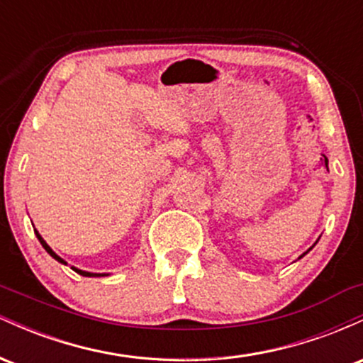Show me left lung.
<instances>
[{
    "mask_svg": "<svg viewBox=\"0 0 363 363\" xmlns=\"http://www.w3.org/2000/svg\"><path fill=\"white\" fill-rule=\"evenodd\" d=\"M312 247H314V245H312ZM312 247H311V249H312ZM311 249H309V251H311ZM309 251H307V252H309ZM307 252H303V254H302V256H301V257H303V256H306V254H307ZM301 257H298V259H301Z\"/></svg>",
    "mask_w": 363,
    "mask_h": 363,
    "instance_id": "obj_1",
    "label": "left lung"
}]
</instances>
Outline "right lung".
<instances>
[{
	"label": "right lung",
	"mask_w": 363,
	"mask_h": 363,
	"mask_svg": "<svg viewBox=\"0 0 363 363\" xmlns=\"http://www.w3.org/2000/svg\"><path fill=\"white\" fill-rule=\"evenodd\" d=\"M34 232H35L37 239H39V242H40V244H43V247H44V249H45V251H48L49 254H51V256L54 257V259H56L57 262H61V264H68V262H66L65 259H62V257H60V256H57V254H56V252H54L51 247H49V245H48V242H45V240L43 239V237H40V234H39V232H37V230H34ZM72 269H73V272H77L78 274H82V277H107V274H106V273H89V272H82V269L74 268V266H72Z\"/></svg>",
	"instance_id": "add662e5"
}]
</instances>
